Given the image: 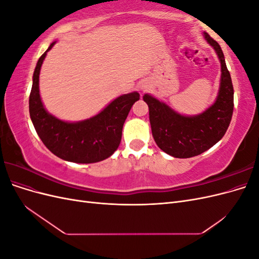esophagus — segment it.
I'll return each instance as SVG.
<instances>
[{
    "instance_id": "1",
    "label": "esophagus",
    "mask_w": 259,
    "mask_h": 259,
    "mask_svg": "<svg viewBox=\"0 0 259 259\" xmlns=\"http://www.w3.org/2000/svg\"><path fill=\"white\" fill-rule=\"evenodd\" d=\"M147 89H148V86H147V85H145V84L140 85V90H142V91H146Z\"/></svg>"
}]
</instances>
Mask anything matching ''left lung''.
<instances>
[{"label": "left lung", "mask_w": 259, "mask_h": 259, "mask_svg": "<svg viewBox=\"0 0 259 259\" xmlns=\"http://www.w3.org/2000/svg\"><path fill=\"white\" fill-rule=\"evenodd\" d=\"M204 38L221 60L222 75L215 103L204 112L187 116L149 94L144 100L149 107L152 136L158 147L178 159H187L208 150L226 134L233 112V86L219 44L204 32Z\"/></svg>", "instance_id": "8db88e82"}]
</instances>
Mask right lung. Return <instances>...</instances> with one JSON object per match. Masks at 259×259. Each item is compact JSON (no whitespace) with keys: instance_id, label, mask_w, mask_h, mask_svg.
Segmentation results:
<instances>
[{"instance_id":"obj_1","label":"right lung","mask_w":259,"mask_h":259,"mask_svg":"<svg viewBox=\"0 0 259 259\" xmlns=\"http://www.w3.org/2000/svg\"><path fill=\"white\" fill-rule=\"evenodd\" d=\"M40 59L33 73V83L29 97L31 121L49 150L58 158L74 163H96L112 155L122 138L123 124L139 94H130L115 98L103 111L80 122H65L46 111L38 90V75L46 54Z\"/></svg>"}]
</instances>
